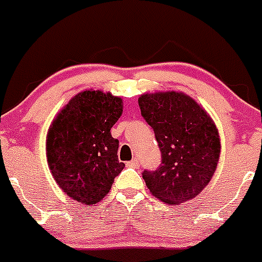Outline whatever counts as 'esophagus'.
Returning <instances> with one entry per match:
<instances>
[{"instance_id":"esophagus-1","label":"esophagus","mask_w":262,"mask_h":262,"mask_svg":"<svg viewBox=\"0 0 262 262\" xmlns=\"http://www.w3.org/2000/svg\"><path fill=\"white\" fill-rule=\"evenodd\" d=\"M127 166H129V167H139V161L136 160V158H134L133 161H129V162H127Z\"/></svg>"}]
</instances>
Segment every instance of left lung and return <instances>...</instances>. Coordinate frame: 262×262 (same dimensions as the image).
Masks as SVG:
<instances>
[{
  "label": "left lung",
  "mask_w": 262,
  "mask_h": 262,
  "mask_svg": "<svg viewBox=\"0 0 262 262\" xmlns=\"http://www.w3.org/2000/svg\"><path fill=\"white\" fill-rule=\"evenodd\" d=\"M139 106L162 155L157 170L143 171L150 193L169 205L196 198L220 160V135L210 115L188 95L175 91L144 93Z\"/></svg>",
  "instance_id": "left-lung-1"
}]
</instances>
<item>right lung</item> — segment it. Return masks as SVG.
I'll return each instance as SVG.
<instances>
[{
  "label": "right lung",
  "mask_w": 262,
  "mask_h": 262,
  "mask_svg": "<svg viewBox=\"0 0 262 262\" xmlns=\"http://www.w3.org/2000/svg\"><path fill=\"white\" fill-rule=\"evenodd\" d=\"M122 112L121 97L87 90L62 107L48 129V166L59 188L78 203H100L123 170L119 141L110 133Z\"/></svg>",
  "instance_id": "obj_1"
}]
</instances>
